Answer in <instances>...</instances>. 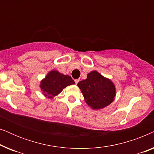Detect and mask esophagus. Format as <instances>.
Masks as SVG:
<instances>
[{
	"mask_svg": "<svg viewBox=\"0 0 154 154\" xmlns=\"http://www.w3.org/2000/svg\"><path fill=\"white\" fill-rule=\"evenodd\" d=\"M79 79H76V80H75V84H77L78 83H79Z\"/></svg>",
	"mask_w": 154,
	"mask_h": 154,
	"instance_id": "34e87169",
	"label": "esophagus"
}]
</instances>
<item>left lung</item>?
Wrapping results in <instances>:
<instances>
[{
  "instance_id": "left-lung-1",
  "label": "left lung",
  "mask_w": 154,
  "mask_h": 154,
  "mask_svg": "<svg viewBox=\"0 0 154 154\" xmlns=\"http://www.w3.org/2000/svg\"><path fill=\"white\" fill-rule=\"evenodd\" d=\"M84 100L92 109H102L113 102L116 97V87L110 79L97 71L87 75V79L78 83Z\"/></svg>"
}]
</instances>
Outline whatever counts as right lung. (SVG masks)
Instances as JSON below:
<instances>
[{"label": "right lung", "mask_w": 154, "mask_h": 154, "mask_svg": "<svg viewBox=\"0 0 154 154\" xmlns=\"http://www.w3.org/2000/svg\"><path fill=\"white\" fill-rule=\"evenodd\" d=\"M75 84V82L68 75H64L57 71H50L45 78L42 80L40 88L43 95L52 99L58 95L63 89L68 85Z\"/></svg>", "instance_id": "obj_1"}]
</instances>
